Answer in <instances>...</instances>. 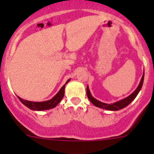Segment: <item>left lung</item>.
Returning a JSON list of instances; mask_svg holds the SVG:
<instances>
[{
    "label": "left lung",
    "mask_w": 154,
    "mask_h": 154,
    "mask_svg": "<svg viewBox=\"0 0 154 154\" xmlns=\"http://www.w3.org/2000/svg\"><path fill=\"white\" fill-rule=\"evenodd\" d=\"M144 70L143 72V75H142V79H141V81L139 83V86H138L136 89L131 94L128 96V97H125V98L122 99V100H119L117 102H115L113 103H103V102L100 101V100H97L94 97H92L91 95V92L89 91V88H88V86H87L86 88V94H87V97L89 99L90 101L93 103L95 106L99 107V108L101 109H107V110H110V111H117V110H120L122 109L125 108L127 106H128L135 98H136V96L138 95L139 92L140 91L141 88H142V85H143V82H144Z\"/></svg>",
    "instance_id": "8db88e82"
}]
</instances>
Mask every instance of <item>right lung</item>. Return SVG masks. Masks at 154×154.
<instances>
[{
  "label": "right lung",
  "instance_id": "add662e5",
  "mask_svg": "<svg viewBox=\"0 0 154 154\" xmlns=\"http://www.w3.org/2000/svg\"><path fill=\"white\" fill-rule=\"evenodd\" d=\"M71 79L67 80V82L66 83V84H67L68 82L70 81ZM66 84L64 85L61 88H60V91L57 92V94L54 96V97L51 99L49 100H46V101L43 102H34V101H29V100H24V99L21 98L20 97H18V99L20 100V101L23 103L24 105H25L26 106L28 107L30 109L34 110V111H43V110H47L50 109H53L54 107L57 106L59 103L62 100V99L64 97V93H65V86Z\"/></svg>",
  "mask_w": 154,
  "mask_h": 154
}]
</instances>
